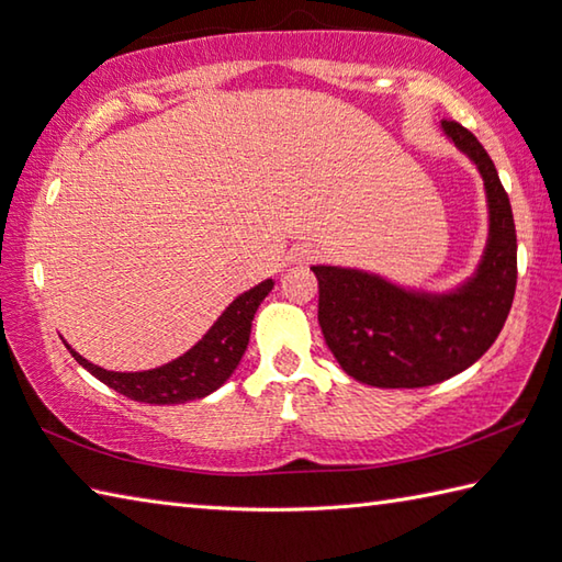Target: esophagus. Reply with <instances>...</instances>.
Instances as JSON below:
<instances>
[{
    "label": "esophagus",
    "instance_id": "34e87169",
    "mask_svg": "<svg viewBox=\"0 0 562 562\" xmlns=\"http://www.w3.org/2000/svg\"><path fill=\"white\" fill-rule=\"evenodd\" d=\"M318 258L316 248H300L294 254V262H314Z\"/></svg>",
    "mask_w": 562,
    "mask_h": 562
}]
</instances>
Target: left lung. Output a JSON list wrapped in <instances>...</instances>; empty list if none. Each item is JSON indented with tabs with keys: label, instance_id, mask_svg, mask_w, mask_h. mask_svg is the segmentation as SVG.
I'll list each match as a JSON object with an SVG mask.
<instances>
[{
	"label": "left lung",
	"instance_id": "left-lung-1",
	"mask_svg": "<svg viewBox=\"0 0 562 562\" xmlns=\"http://www.w3.org/2000/svg\"><path fill=\"white\" fill-rule=\"evenodd\" d=\"M441 133L485 186L487 241L471 278L449 292H425L357 268H312L328 350L369 386L423 389L463 372L495 342L515 300L517 232L495 164L459 123L441 121Z\"/></svg>",
	"mask_w": 562,
	"mask_h": 562
}]
</instances>
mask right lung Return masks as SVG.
Wrapping results in <instances>:
<instances>
[{"instance_id":"add662e5","label":"right lung","mask_w":562,"mask_h":562,"mask_svg":"<svg viewBox=\"0 0 562 562\" xmlns=\"http://www.w3.org/2000/svg\"><path fill=\"white\" fill-rule=\"evenodd\" d=\"M272 288L274 282L266 280L254 290L238 294L186 355L157 369H145V372H111V369L83 360L77 350H71L65 340L63 342L89 374L127 398L151 405L198 401L217 391L234 374L246 352L254 316Z\"/></svg>"}]
</instances>
